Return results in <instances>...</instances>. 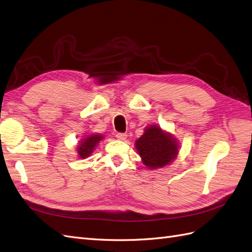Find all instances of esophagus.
Segmentation results:
<instances>
[{
	"mask_svg": "<svg viewBox=\"0 0 252 252\" xmlns=\"http://www.w3.org/2000/svg\"><path fill=\"white\" fill-rule=\"evenodd\" d=\"M126 137H127V135H126V133H117V134H116V138H117L118 140L125 141V140L126 139Z\"/></svg>",
	"mask_w": 252,
	"mask_h": 252,
	"instance_id": "34e87169",
	"label": "esophagus"
}]
</instances>
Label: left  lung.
<instances>
[{
  "label": "left lung",
  "mask_w": 252,
  "mask_h": 252,
  "mask_svg": "<svg viewBox=\"0 0 252 252\" xmlns=\"http://www.w3.org/2000/svg\"><path fill=\"white\" fill-rule=\"evenodd\" d=\"M135 144L143 164L150 169L168 165L179 152V145L173 135L162 131L158 126H147Z\"/></svg>",
  "instance_id": "1"
}]
</instances>
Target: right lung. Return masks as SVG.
<instances>
[{"mask_svg": "<svg viewBox=\"0 0 252 252\" xmlns=\"http://www.w3.org/2000/svg\"><path fill=\"white\" fill-rule=\"evenodd\" d=\"M103 136L98 134H91L88 135L84 139L79 140V143L77 145V154L78 157L85 159L89 157L93 153L94 149L97 147V144L99 143L100 140H102Z\"/></svg>", "mask_w": 252, "mask_h": 252, "instance_id": "add662e5", "label": "right lung"}]
</instances>
